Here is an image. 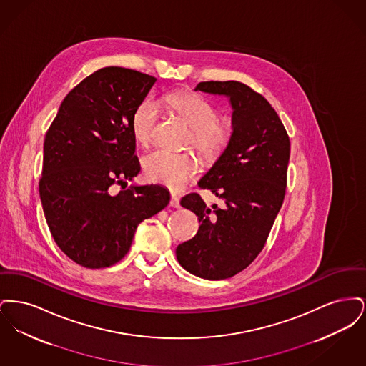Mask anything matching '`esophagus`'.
<instances>
[{
    "label": "esophagus",
    "instance_id": "1",
    "mask_svg": "<svg viewBox=\"0 0 366 366\" xmlns=\"http://www.w3.org/2000/svg\"><path fill=\"white\" fill-rule=\"evenodd\" d=\"M170 206L173 207V209H178L179 207V197L174 194V193H172V199H170Z\"/></svg>",
    "mask_w": 366,
    "mask_h": 366
}]
</instances>
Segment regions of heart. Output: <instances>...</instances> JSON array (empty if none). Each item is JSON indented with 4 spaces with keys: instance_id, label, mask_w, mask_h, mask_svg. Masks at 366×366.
Masks as SVG:
<instances>
[{
    "instance_id": "1",
    "label": "heart",
    "mask_w": 366,
    "mask_h": 366,
    "mask_svg": "<svg viewBox=\"0 0 366 366\" xmlns=\"http://www.w3.org/2000/svg\"><path fill=\"white\" fill-rule=\"evenodd\" d=\"M167 104L177 117L191 127L187 145L193 147L207 160L219 157L233 137L234 124L227 117H218L215 105L204 97L178 92L167 97ZM159 122V105L144 99L132 115V132L141 145H148ZM145 177L170 189H182L199 172V160L193 154H173L157 149L142 159Z\"/></svg>"
}]
</instances>
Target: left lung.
<instances>
[{
    "mask_svg": "<svg viewBox=\"0 0 366 366\" xmlns=\"http://www.w3.org/2000/svg\"><path fill=\"white\" fill-rule=\"evenodd\" d=\"M194 90L227 96L234 132L199 181L224 206L207 207L197 193L181 199L200 227L193 239L177 247L175 255L200 279L225 280L251 264L266 244L285 196L290 137L274 108L242 82H200Z\"/></svg>",
    "mask_w": 366,
    "mask_h": 366,
    "instance_id": "1",
    "label": "left lung"
}]
</instances>
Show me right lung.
<instances>
[{
  "instance_id": "1",
  "label": "right lung",
  "mask_w": 366,
  "mask_h": 366,
  "mask_svg": "<svg viewBox=\"0 0 366 366\" xmlns=\"http://www.w3.org/2000/svg\"><path fill=\"white\" fill-rule=\"evenodd\" d=\"M155 82L122 67L96 71L66 96L46 132L39 179L44 214L59 248L87 269L121 261L139 222L170 202L160 185L109 193L111 185L141 170L130 123Z\"/></svg>"
}]
</instances>
